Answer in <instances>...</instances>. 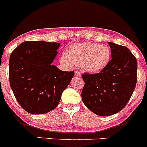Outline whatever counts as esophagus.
<instances>
[{
	"instance_id": "34e87169",
	"label": "esophagus",
	"mask_w": 147,
	"mask_h": 147,
	"mask_svg": "<svg viewBox=\"0 0 147 147\" xmlns=\"http://www.w3.org/2000/svg\"><path fill=\"white\" fill-rule=\"evenodd\" d=\"M75 76H77V77H81L82 76V73L79 71H75Z\"/></svg>"
}]
</instances>
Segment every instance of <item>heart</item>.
Segmentation results:
<instances>
[{
	"mask_svg": "<svg viewBox=\"0 0 147 147\" xmlns=\"http://www.w3.org/2000/svg\"><path fill=\"white\" fill-rule=\"evenodd\" d=\"M111 57V50L108 45L86 42L68 46L63 59L72 65H79L84 71L95 74L109 65Z\"/></svg>",
	"mask_w": 147,
	"mask_h": 147,
	"instance_id": "obj_1",
	"label": "heart"
}]
</instances>
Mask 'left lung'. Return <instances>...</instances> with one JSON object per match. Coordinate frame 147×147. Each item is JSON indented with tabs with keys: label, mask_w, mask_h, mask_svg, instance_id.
<instances>
[{
	"label": "left lung",
	"mask_w": 147,
	"mask_h": 147,
	"mask_svg": "<svg viewBox=\"0 0 147 147\" xmlns=\"http://www.w3.org/2000/svg\"><path fill=\"white\" fill-rule=\"evenodd\" d=\"M110 63L102 72L82 75L85 84L82 98L96 115L109 116L122 111L131 98L138 79V62L126 46L109 42Z\"/></svg>",
	"instance_id": "1"
}]
</instances>
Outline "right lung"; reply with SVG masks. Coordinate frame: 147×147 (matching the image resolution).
<instances>
[{
  "label": "right lung",
  "mask_w": 147,
  "mask_h": 147,
  "mask_svg": "<svg viewBox=\"0 0 147 147\" xmlns=\"http://www.w3.org/2000/svg\"><path fill=\"white\" fill-rule=\"evenodd\" d=\"M59 46V43L25 41L10 55V86L28 113L43 114L55 109L75 75L52 64Z\"/></svg>",
  "instance_id": "1"
}]
</instances>
